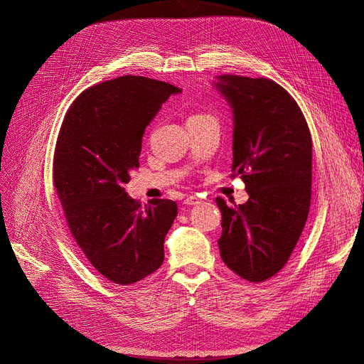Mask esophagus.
I'll return each instance as SVG.
<instances>
[{
  "label": "esophagus",
  "instance_id": "obj_1",
  "mask_svg": "<svg viewBox=\"0 0 364 364\" xmlns=\"http://www.w3.org/2000/svg\"><path fill=\"white\" fill-rule=\"evenodd\" d=\"M183 203L185 205H199V203H202V199H200V197H197V196H190V197H186Z\"/></svg>",
  "mask_w": 364,
  "mask_h": 364
}]
</instances>
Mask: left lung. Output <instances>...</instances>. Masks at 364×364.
Segmentation results:
<instances>
[{
  "label": "left lung",
  "mask_w": 364,
  "mask_h": 364,
  "mask_svg": "<svg viewBox=\"0 0 364 364\" xmlns=\"http://www.w3.org/2000/svg\"><path fill=\"white\" fill-rule=\"evenodd\" d=\"M217 90L234 114L232 178L249 200L222 211L220 255L250 282L274 277L299 240L311 202L313 141L294 98L266 77L218 75Z\"/></svg>",
  "instance_id": "1"
}]
</instances>
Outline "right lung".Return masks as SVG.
<instances>
[{"mask_svg": "<svg viewBox=\"0 0 364 364\" xmlns=\"http://www.w3.org/2000/svg\"><path fill=\"white\" fill-rule=\"evenodd\" d=\"M179 92L161 80L123 75L87 87L63 118L53 159L54 188L75 243L114 284L138 282L164 262V240L178 205L155 199L141 209L124 183L139 167L146 127Z\"/></svg>", "mask_w": 364, "mask_h": 364, "instance_id": "1", "label": "right lung"}]
</instances>
